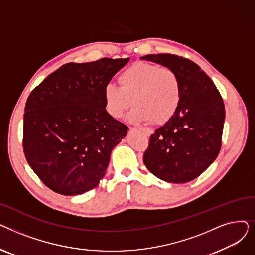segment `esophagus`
Instances as JSON below:
<instances>
[{"instance_id":"esophagus-1","label":"esophagus","mask_w":255,"mask_h":255,"mask_svg":"<svg viewBox=\"0 0 255 255\" xmlns=\"http://www.w3.org/2000/svg\"><path fill=\"white\" fill-rule=\"evenodd\" d=\"M140 131H142L143 133H145L146 135H151L153 133V129L152 128H146V127H139L138 128Z\"/></svg>"}]
</instances>
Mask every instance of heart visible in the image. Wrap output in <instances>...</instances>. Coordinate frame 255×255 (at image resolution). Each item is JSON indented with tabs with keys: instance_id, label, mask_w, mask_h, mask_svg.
<instances>
[{
	"instance_id": "heart-1",
	"label": "heart",
	"mask_w": 255,
	"mask_h": 255,
	"mask_svg": "<svg viewBox=\"0 0 255 255\" xmlns=\"http://www.w3.org/2000/svg\"><path fill=\"white\" fill-rule=\"evenodd\" d=\"M119 85L109 83L103 89L105 109L112 117L128 115L133 123H163L176 113L182 97L179 75L168 67L136 62L120 73Z\"/></svg>"
}]
</instances>
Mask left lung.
<instances>
[{"instance_id":"left-lung-1","label":"left lung","mask_w":255,"mask_h":255,"mask_svg":"<svg viewBox=\"0 0 255 255\" xmlns=\"http://www.w3.org/2000/svg\"><path fill=\"white\" fill-rule=\"evenodd\" d=\"M175 71L182 97L176 113L151 135L143 163L168 183L194 180L214 162L221 148L223 100L212 79L192 61L169 53L140 58Z\"/></svg>"}]
</instances>
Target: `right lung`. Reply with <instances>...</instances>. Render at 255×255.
I'll return each mask as SVG.
<instances>
[{"label":"right lung","instance_id":"1","mask_svg":"<svg viewBox=\"0 0 255 255\" xmlns=\"http://www.w3.org/2000/svg\"><path fill=\"white\" fill-rule=\"evenodd\" d=\"M129 60L65 64L30 94L23 115V152L52 191L83 194L105 176L111 153L128 127L106 112L103 89Z\"/></svg>","mask_w":255,"mask_h":255}]
</instances>
